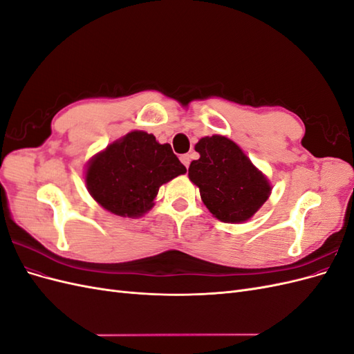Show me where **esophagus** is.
Returning a JSON list of instances; mask_svg holds the SVG:
<instances>
[{
    "label": "esophagus",
    "instance_id": "1",
    "mask_svg": "<svg viewBox=\"0 0 354 354\" xmlns=\"http://www.w3.org/2000/svg\"><path fill=\"white\" fill-rule=\"evenodd\" d=\"M180 160H181V162H183V165L186 168H189V165H190V155H181Z\"/></svg>",
    "mask_w": 354,
    "mask_h": 354
}]
</instances>
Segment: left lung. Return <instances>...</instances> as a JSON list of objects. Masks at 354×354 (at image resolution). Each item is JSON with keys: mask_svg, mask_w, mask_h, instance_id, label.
Wrapping results in <instances>:
<instances>
[{"mask_svg": "<svg viewBox=\"0 0 354 354\" xmlns=\"http://www.w3.org/2000/svg\"><path fill=\"white\" fill-rule=\"evenodd\" d=\"M192 160L189 178L201 190V198L214 217L224 223L251 218L270 195L269 181L242 149L227 137H203Z\"/></svg>", "mask_w": 354, "mask_h": 354, "instance_id": "obj_1", "label": "left lung"}]
</instances>
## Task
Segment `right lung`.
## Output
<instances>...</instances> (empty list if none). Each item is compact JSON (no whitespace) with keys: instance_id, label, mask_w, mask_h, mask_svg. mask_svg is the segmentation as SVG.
<instances>
[{"instance_id":"obj_1","label":"right lung","mask_w":354,"mask_h":354,"mask_svg":"<svg viewBox=\"0 0 354 354\" xmlns=\"http://www.w3.org/2000/svg\"><path fill=\"white\" fill-rule=\"evenodd\" d=\"M186 173L168 143L131 131L95 156L85 176L90 195L115 216L138 217L153 205L159 187Z\"/></svg>"}]
</instances>
